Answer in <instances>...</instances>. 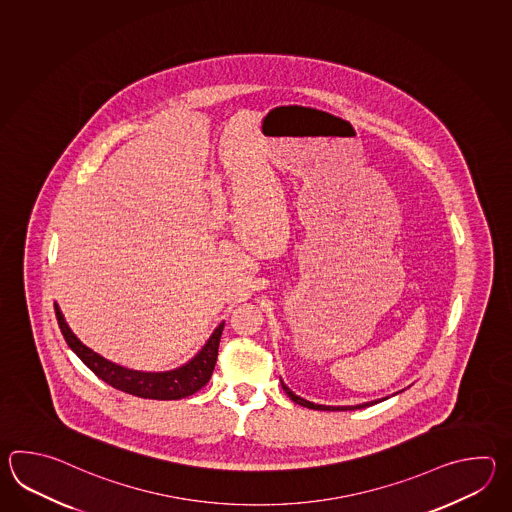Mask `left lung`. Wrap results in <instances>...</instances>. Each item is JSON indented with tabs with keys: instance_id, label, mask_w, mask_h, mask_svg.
Returning <instances> with one entry per match:
<instances>
[{
	"instance_id": "obj_1",
	"label": "left lung",
	"mask_w": 512,
	"mask_h": 512,
	"mask_svg": "<svg viewBox=\"0 0 512 512\" xmlns=\"http://www.w3.org/2000/svg\"><path fill=\"white\" fill-rule=\"evenodd\" d=\"M283 392L287 393L289 397H291V401H294L296 404H300V406H305V408H311V410H329V412H344V410H359V408H366V406H371V404L377 403V401H371V403L357 404V406H324V404H315L309 403V401H305L302 397H298V395H294L285 384L282 382Z\"/></svg>"
}]
</instances>
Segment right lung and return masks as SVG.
<instances>
[{"label": "right lung", "mask_w": 512, "mask_h": 512, "mask_svg": "<svg viewBox=\"0 0 512 512\" xmlns=\"http://www.w3.org/2000/svg\"><path fill=\"white\" fill-rule=\"evenodd\" d=\"M55 311L58 326L66 338L67 346L77 353L78 359L82 360L98 379L108 382L109 386L117 388L120 392L130 393L142 399H157V401L185 399L188 395L199 392L210 381L218 360L219 338L225 326V324H219L203 349L194 359L186 362L185 366L177 370L163 371V373H146V371L122 368L119 364L100 357L93 349L86 348L67 326L58 305H55Z\"/></svg>", "instance_id": "right-lung-1"}]
</instances>
